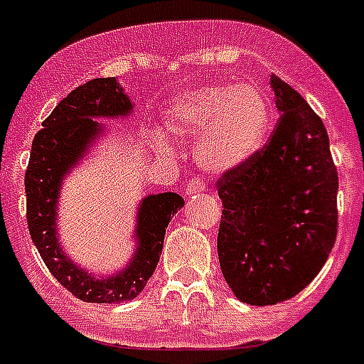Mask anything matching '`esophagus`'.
<instances>
[{"instance_id": "34e87169", "label": "esophagus", "mask_w": 364, "mask_h": 364, "mask_svg": "<svg viewBox=\"0 0 364 364\" xmlns=\"http://www.w3.org/2000/svg\"><path fill=\"white\" fill-rule=\"evenodd\" d=\"M202 191H205V181H202L200 177H193L191 181L187 183V196H193V194H198L202 193Z\"/></svg>"}]
</instances>
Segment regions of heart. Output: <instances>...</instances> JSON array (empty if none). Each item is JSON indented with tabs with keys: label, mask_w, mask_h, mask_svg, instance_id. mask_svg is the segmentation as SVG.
<instances>
[{
	"label": "heart",
	"mask_w": 364,
	"mask_h": 364,
	"mask_svg": "<svg viewBox=\"0 0 364 364\" xmlns=\"http://www.w3.org/2000/svg\"><path fill=\"white\" fill-rule=\"evenodd\" d=\"M268 119V104L255 85H213L179 94L166 111V128L177 137L200 136V166L221 173L242 166L259 151Z\"/></svg>",
	"instance_id": "heart-1"
}]
</instances>
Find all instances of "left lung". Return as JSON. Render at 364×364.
Here are the masks:
<instances>
[{
    "mask_svg": "<svg viewBox=\"0 0 364 364\" xmlns=\"http://www.w3.org/2000/svg\"><path fill=\"white\" fill-rule=\"evenodd\" d=\"M270 87L279 111L274 134L217 181L223 276L251 306L277 304L310 285L338 232V171L327 128L279 77H270Z\"/></svg>",
    "mask_w": 364,
    "mask_h": 364,
    "instance_id": "8db88e82",
    "label": "left lung"
}]
</instances>
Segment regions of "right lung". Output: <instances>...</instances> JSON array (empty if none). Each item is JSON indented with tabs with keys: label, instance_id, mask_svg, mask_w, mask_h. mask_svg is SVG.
<instances>
[{
	"label": "right lung",
	"instance_id": "obj_1",
	"mask_svg": "<svg viewBox=\"0 0 364 364\" xmlns=\"http://www.w3.org/2000/svg\"><path fill=\"white\" fill-rule=\"evenodd\" d=\"M132 111V102L115 77L92 79L77 87L43 121L31 141L26 170V219L31 242L43 262L71 294L85 302L115 304L136 299L159 264L170 219L185 200L176 193L149 194L137 210V247L119 274L94 277L60 247L56 236L60 187L104 126L94 119H117Z\"/></svg>",
	"mask_w": 364,
	"mask_h": 364
}]
</instances>
